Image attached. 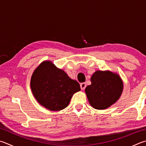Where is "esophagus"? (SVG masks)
<instances>
[{
    "mask_svg": "<svg viewBox=\"0 0 146 146\" xmlns=\"http://www.w3.org/2000/svg\"><path fill=\"white\" fill-rule=\"evenodd\" d=\"M86 87V84L85 83V82L80 84V88L82 90H84Z\"/></svg>",
    "mask_w": 146,
    "mask_h": 146,
    "instance_id": "obj_1",
    "label": "esophagus"
}]
</instances>
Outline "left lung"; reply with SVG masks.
<instances>
[{
    "label": "left lung",
    "instance_id": "obj_1",
    "mask_svg": "<svg viewBox=\"0 0 146 146\" xmlns=\"http://www.w3.org/2000/svg\"><path fill=\"white\" fill-rule=\"evenodd\" d=\"M86 88L90 104L96 109H105L116 102L122 93L123 82L119 75L110 71H97Z\"/></svg>",
    "mask_w": 146,
    "mask_h": 146
}]
</instances>
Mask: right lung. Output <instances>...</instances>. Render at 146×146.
Instances as JSON below:
<instances>
[{
  "label": "right lung",
  "instance_id": "right-lung-1",
  "mask_svg": "<svg viewBox=\"0 0 146 146\" xmlns=\"http://www.w3.org/2000/svg\"><path fill=\"white\" fill-rule=\"evenodd\" d=\"M31 87L37 101L52 111L67 107L74 93L80 91L77 81L50 61L43 62L34 71Z\"/></svg>",
  "mask_w": 146,
  "mask_h": 146
}]
</instances>
